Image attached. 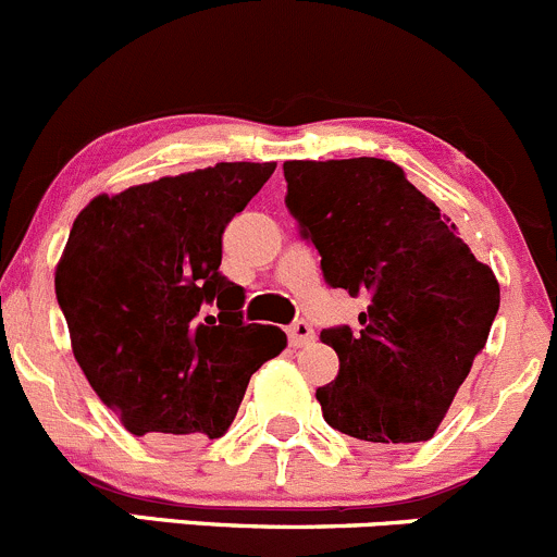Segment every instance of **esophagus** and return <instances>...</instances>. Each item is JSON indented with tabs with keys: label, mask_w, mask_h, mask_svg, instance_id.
<instances>
[{
	"label": "esophagus",
	"mask_w": 557,
	"mask_h": 557,
	"mask_svg": "<svg viewBox=\"0 0 557 557\" xmlns=\"http://www.w3.org/2000/svg\"><path fill=\"white\" fill-rule=\"evenodd\" d=\"M288 339L294 347H310L314 342L312 325L307 323V320H296V323L288 329Z\"/></svg>",
	"instance_id": "1"
}]
</instances>
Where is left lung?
I'll list each match as a JSON object with an SVG mask.
<instances>
[{
  "label": "left lung",
  "mask_w": 557,
  "mask_h": 557,
  "mask_svg": "<svg viewBox=\"0 0 557 557\" xmlns=\"http://www.w3.org/2000/svg\"><path fill=\"white\" fill-rule=\"evenodd\" d=\"M283 172L325 283L367 301L358 331H320L339 356L336 380L314 393L325 423L369 445L429 442L491 334L496 274L393 161H285Z\"/></svg>",
  "instance_id": "left-lung-1"
}]
</instances>
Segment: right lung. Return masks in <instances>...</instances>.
<instances>
[{
  "mask_svg": "<svg viewBox=\"0 0 557 557\" xmlns=\"http://www.w3.org/2000/svg\"><path fill=\"white\" fill-rule=\"evenodd\" d=\"M274 166L223 161L99 194L72 223L55 299L83 374L134 436L218 440L250 374L288 345L277 325L243 323V288L218 272L228 221Z\"/></svg>",
  "mask_w": 557,
  "mask_h": 557,
  "instance_id": "right-lung-1",
  "label": "right lung"
}]
</instances>
